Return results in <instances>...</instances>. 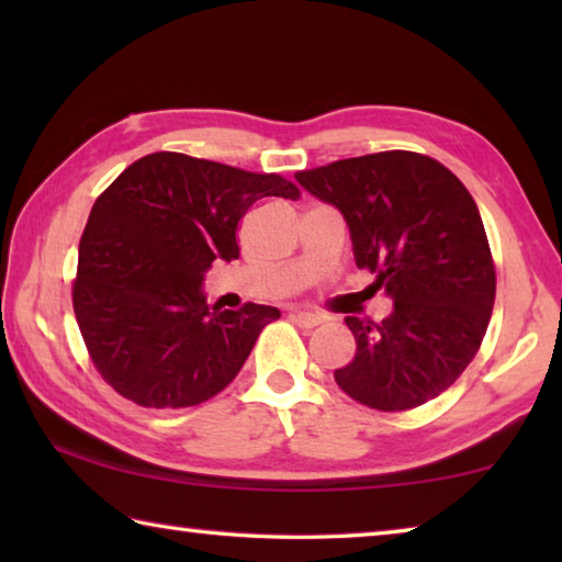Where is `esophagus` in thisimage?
<instances>
[{"mask_svg": "<svg viewBox=\"0 0 562 562\" xmlns=\"http://www.w3.org/2000/svg\"><path fill=\"white\" fill-rule=\"evenodd\" d=\"M290 322H292V325L302 327V329H315V327L322 325V317L312 315V312H292Z\"/></svg>", "mask_w": 562, "mask_h": 562, "instance_id": "34e87169", "label": "esophagus"}]
</instances>
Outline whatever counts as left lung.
Returning a JSON list of instances; mask_svg holds the SVG:
<instances>
[{
  "instance_id": "obj_1",
  "label": "left lung",
  "mask_w": 562,
  "mask_h": 562,
  "mask_svg": "<svg viewBox=\"0 0 562 562\" xmlns=\"http://www.w3.org/2000/svg\"><path fill=\"white\" fill-rule=\"evenodd\" d=\"M294 178L339 207L357 268L394 300L382 322L345 319L357 355L335 382L376 412L431 402L473 361L496 300V265L471 193L414 150L335 160Z\"/></svg>"
}]
</instances>
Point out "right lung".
<instances>
[{"label":"right lung","mask_w":562,"mask_h":562,"mask_svg":"<svg viewBox=\"0 0 562 562\" xmlns=\"http://www.w3.org/2000/svg\"><path fill=\"white\" fill-rule=\"evenodd\" d=\"M297 201L278 173L158 150L131 164L91 207L71 288L83 345L123 398L203 404L233 382L278 307L205 302L213 260H237V225L260 198Z\"/></svg>","instance_id":"add662e5"}]
</instances>
